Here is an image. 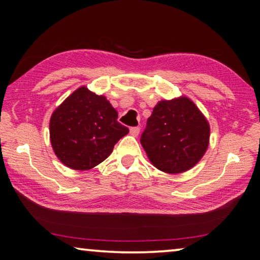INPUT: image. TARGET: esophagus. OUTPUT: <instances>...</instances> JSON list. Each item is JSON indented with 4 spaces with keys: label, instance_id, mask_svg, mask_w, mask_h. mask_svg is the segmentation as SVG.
<instances>
[{
    "label": "esophagus",
    "instance_id": "esophagus-1",
    "mask_svg": "<svg viewBox=\"0 0 260 260\" xmlns=\"http://www.w3.org/2000/svg\"><path fill=\"white\" fill-rule=\"evenodd\" d=\"M130 134L133 135V136H138V134H140V127L138 126L130 127Z\"/></svg>",
    "mask_w": 260,
    "mask_h": 260
}]
</instances>
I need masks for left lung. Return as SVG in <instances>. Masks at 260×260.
I'll return each instance as SVG.
<instances>
[{
    "label": "left lung",
    "mask_w": 260,
    "mask_h": 260,
    "mask_svg": "<svg viewBox=\"0 0 260 260\" xmlns=\"http://www.w3.org/2000/svg\"><path fill=\"white\" fill-rule=\"evenodd\" d=\"M209 143V124L187 97L161 101L152 110L141 144L156 168L180 174L193 168Z\"/></svg>",
    "instance_id": "obj_1"
}]
</instances>
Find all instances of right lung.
Instances as JSON below:
<instances>
[{"mask_svg": "<svg viewBox=\"0 0 260 260\" xmlns=\"http://www.w3.org/2000/svg\"><path fill=\"white\" fill-rule=\"evenodd\" d=\"M104 95L81 86L55 109L49 122L56 157L69 168L88 170L109 157L129 129Z\"/></svg>", "mask_w": 260, "mask_h": 260, "instance_id": "add662e5", "label": "right lung"}]
</instances>
